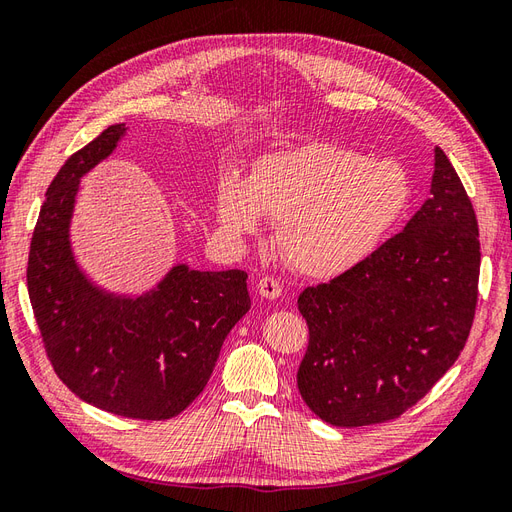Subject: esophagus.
<instances>
[{
    "label": "esophagus",
    "instance_id": "esophagus-1",
    "mask_svg": "<svg viewBox=\"0 0 512 512\" xmlns=\"http://www.w3.org/2000/svg\"><path fill=\"white\" fill-rule=\"evenodd\" d=\"M258 294H260V297L269 299V301L280 299V297H282V284L277 282L275 277L265 275V277H262V280L258 282Z\"/></svg>",
    "mask_w": 512,
    "mask_h": 512
}]
</instances>
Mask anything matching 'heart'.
Masks as SVG:
<instances>
[{
  "label": "heart",
  "mask_w": 512,
  "mask_h": 512,
  "mask_svg": "<svg viewBox=\"0 0 512 512\" xmlns=\"http://www.w3.org/2000/svg\"><path fill=\"white\" fill-rule=\"evenodd\" d=\"M412 179L395 160H371L335 143H307L262 156L250 177L226 170L215 215L230 237H252L265 218L280 224L292 269L333 280L378 252L412 205Z\"/></svg>",
  "instance_id": "1"
}]
</instances>
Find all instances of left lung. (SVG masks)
Returning a JSON list of instances; mask_svg holds the SVG:
<instances>
[{
  "instance_id": "obj_1",
  "label": "left lung",
  "mask_w": 512,
  "mask_h": 512,
  "mask_svg": "<svg viewBox=\"0 0 512 512\" xmlns=\"http://www.w3.org/2000/svg\"><path fill=\"white\" fill-rule=\"evenodd\" d=\"M480 243L470 198L436 147L431 196L361 267L305 288L309 346L299 393L324 423L393 421L425 397L468 342Z\"/></svg>"
}]
</instances>
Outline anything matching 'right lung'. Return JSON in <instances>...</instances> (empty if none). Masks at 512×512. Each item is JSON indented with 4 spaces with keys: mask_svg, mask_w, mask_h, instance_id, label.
<instances>
[{
    "mask_svg": "<svg viewBox=\"0 0 512 512\" xmlns=\"http://www.w3.org/2000/svg\"><path fill=\"white\" fill-rule=\"evenodd\" d=\"M113 123L59 168L29 247L27 290L55 374L87 404L166 421L203 393L230 329L250 312L247 273L175 265L130 297L91 282L74 258L70 224L81 179L126 136Z\"/></svg>",
    "mask_w": 512,
    "mask_h": 512,
    "instance_id": "right-lung-1",
    "label": "right lung"
}]
</instances>
